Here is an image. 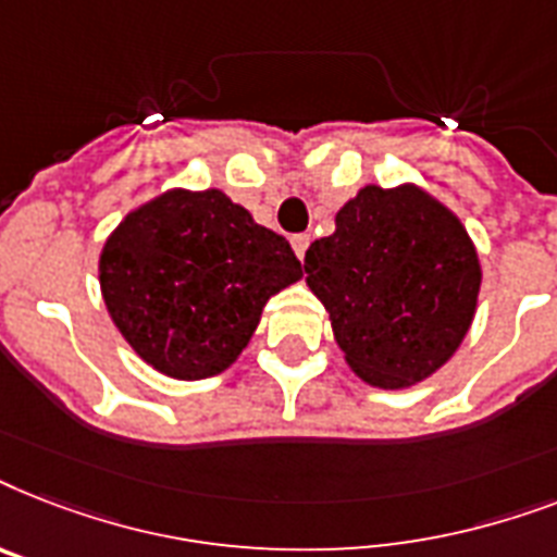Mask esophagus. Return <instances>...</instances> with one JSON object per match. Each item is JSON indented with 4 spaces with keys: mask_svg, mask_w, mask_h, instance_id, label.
Returning a JSON list of instances; mask_svg holds the SVG:
<instances>
[{
    "mask_svg": "<svg viewBox=\"0 0 557 557\" xmlns=\"http://www.w3.org/2000/svg\"><path fill=\"white\" fill-rule=\"evenodd\" d=\"M290 244H293V250H296V256L305 258L307 247H310V235H305V233H301V235H293Z\"/></svg>",
    "mask_w": 557,
    "mask_h": 557,
    "instance_id": "obj_1",
    "label": "esophagus"
}]
</instances>
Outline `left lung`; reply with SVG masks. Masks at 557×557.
<instances>
[{"instance_id": "8db88e82", "label": "left lung", "mask_w": 557, "mask_h": 557, "mask_svg": "<svg viewBox=\"0 0 557 557\" xmlns=\"http://www.w3.org/2000/svg\"><path fill=\"white\" fill-rule=\"evenodd\" d=\"M305 273L348 364L380 388L446 364L480 293L469 233L417 186H364L336 212V233L310 244Z\"/></svg>"}]
</instances>
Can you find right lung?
<instances>
[{
	"label": "right lung",
	"instance_id": "right-lung-1",
	"mask_svg": "<svg viewBox=\"0 0 557 557\" xmlns=\"http://www.w3.org/2000/svg\"><path fill=\"white\" fill-rule=\"evenodd\" d=\"M301 278L284 235L224 193H166L135 209L100 256V287L126 342L175 380L235 362L273 293Z\"/></svg>",
	"mask_w": 557,
	"mask_h": 557
}]
</instances>
